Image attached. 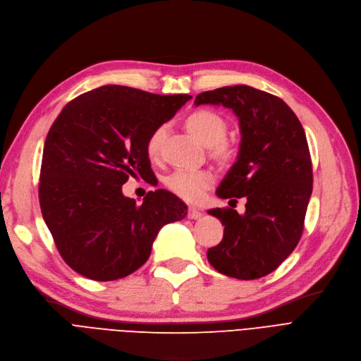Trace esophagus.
<instances>
[{
  "label": "esophagus",
  "instance_id": "esophagus-1",
  "mask_svg": "<svg viewBox=\"0 0 361 361\" xmlns=\"http://www.w3.org/2000/svg\"><path fill=\"white\" fill-rule=\"evenodd\" d=\"M201 216H203V213H201L197 207H190V209H188V218H190V219H194V221H195V219H200Z\"/></svg>",
  "mask_w": 361,
  "mask_h": 361
}]
</instances>
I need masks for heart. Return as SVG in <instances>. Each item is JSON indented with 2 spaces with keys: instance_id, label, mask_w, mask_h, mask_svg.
<instances>
[{
  "instance_id": "heart-1",
  "label": "heart",
  "mask_w": 361,
  "mask_h": 361,
  "mask_svg": "<svg viewBox=\"0 0 361 361\" xmlns=\"http://www.w3.org/2000/svg\"><path fill=\"white\" fill-rule=\"evenodd\" d=\"M186 127L188 130L206 147H216V152L225 157L228 155V149L221 143L226 136V121L209 109H200L191 114L186 120ZM164 136V128L158 127L157 130L151 133L147 142V154L149 158H155L160 152L161 140ZM213 183V175L207 170H195V169H179L173 171L166 179L167 188L180 198L191 201L201 200L204 197V192Z\"/></svg>"
}]
</instances>
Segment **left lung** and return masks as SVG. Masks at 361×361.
Listing matches in <instances>:
<instances>
[{"label":"left lung","mask_w":361,"mask_h":361,"mask_svg":"<svg viewBox=\"0 0 361 361\" xmlns=\"http://www.w3.org/2000/svg\"><path fill=\"white\" fill-rule=\"evenodd\" d=\"M194 105H222L238 118L237 160L216 195L247 200L243 214L219 207L207 212L225 226L222 241L207 250V259L228 277L261 279L295 250L304 229L312 192L304 127L280 97L249 85L200 93Z\"/></svg>","instance_id":"left-lung-1"}]
</instances>
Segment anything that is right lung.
I'll use <instances>...</instances> for the list:
<instances>
[{"label":"right lung","instance_id":"right-lung-1","mask_svg":"<svg viewBox=\"0 0 361 361\" xmlns=\"http://www.w3.org/2000/svg\"><path fill=\"white\" fill-rule=\"evenodd\" d=\"M192 96L104 85L75 97L50 127L39 206L63 261L94 281H112L148 261L160 229L188 207L166 190L143 203L124 197L128 176L148 179V137Z\"/></svg>","mask_w":361,"mask_h":361}]
</instances>
